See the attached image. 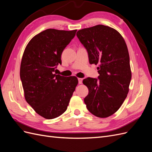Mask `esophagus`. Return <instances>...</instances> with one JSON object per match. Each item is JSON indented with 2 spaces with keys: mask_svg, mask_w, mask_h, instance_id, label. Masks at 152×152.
<instances>
[{
  "mask_svg": "<svg viewBox=\"0 0 152 152\" xmlns=\"http://www.w3.org/2000/svg\"><path fill=\"white\" fill-rule=\"evenodd\" d=\"M78 80H79V83L80 84H81L82 83V80H83V79H82V78H79V79H78Z\"/></svg>",
  "mask_w": 152,
  "mask_h": 152,
  "instance_id": "34e87169",
  "label": "esophagus"
}]
</instances>
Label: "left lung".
I'll return each instance as SVG.
<instances>
[{"instance_id":"8db88e82","label":"left lung","mask_w":152,"mask_h":152,"mask_svg":"<svg viewBox=\"0 0 152 152\" xmlns=\"http://www.w3.org/2000/svg\"><path fill=\"white\" fill-rule=\"evenodd\" d=\"M77 37L87 50L90 64H98V79L83 80L89 94L84 103L99 118L111 116L120 108L129 91V54L121 34L111 27L98 25L80 30Z\"/></svg>"}]
</instances>
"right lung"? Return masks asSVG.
I'll return each mask as SVG.
<instances>
[{
  "label": "right lung",
  "instance_id": "add662e5",
  "mask_svg": "<svg viewBox=\"0 0 152 152\" xmlns=\"http://www.w3.org/2000/svg\"><path fill=\"white\" fill-rule=\"evenodd\" d=\"M76 31L45 30L30 40L23 54L20 78L25 98L37 113L46 119L56 118L66 111L78 84L76 77L54 73Z\"/></svg>",
  "mask_w": 152,
  "mask_h": 152
}]
</instances>
